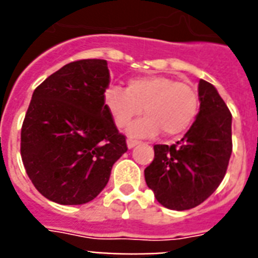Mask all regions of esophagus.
Here are the masks:
<instances>
[{
	"mask_svg": "<svg viewBox=\"0 0 258 258\" xmlns=\"http://www.w3.org/2000/svg\"><path fill=\"white\" fill-rule=\"evenodd\" d=\"M141 142L138 141V139H134V138L130 137L128 139H127V146H128V149H133V147H135L137 145H139Z\"/></svg>",
	"mask_w": 258,
	"mask_h": 258,
	"instance_id": "34e87169",
	"label": "esophagus"
}]
</instances>
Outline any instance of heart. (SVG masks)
I'll return each instance as SVG.
<instances>
[{
	"mask_svg": "<svg viewBox=\"0 0 258 258\" xmlns=\"http://www.w3.org/2000/svg\"><path fill=\"white\" fill-rule=\"evenodd\" d=\"M104 103L119 128L128 125L145 109L147 116L130 128L135 135H155L159 130L166 137L180 135L191 127L200 108L196 89L167 76L131 79L127 89L111 87Z\"/></svg>",
	"mask_w": 258,
	"mask_h": 258,
	"instance_id": "1",
	"label": "heart"
}]
</instances>
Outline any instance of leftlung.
<instances>
[{
  "instance_id": "8db88e82",
  "label": "left lung",
  "mask_w": 258,
  "mask_h": 258,
  "mask_svg": "<svg viewBox=\"0 0 258 258\" xmlns=\"http://www.w3.org/2000/svg\"><path fill=\"white\" fill-rule=\"evenodd\" d=\"M200 112L175 145L154 146L146 183L171 210H188L206 201L224 179L232 155V113L213 84L200 80Z\"/></svg>"
}]
</instances>
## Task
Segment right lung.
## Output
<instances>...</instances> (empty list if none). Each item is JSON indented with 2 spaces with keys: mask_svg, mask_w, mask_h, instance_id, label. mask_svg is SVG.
<instances>
[{
  "mask_svg": "<svg viewBox=\"0 0 258 258\" xmlns=\"http://www.w3.org/2000/svg\"><path fill=\"white\" fill-rule=\"evenodd\" d=\"M105 60L67 64L34 89L21 127V158L34 187L60 205L87 204L127 151L105 107Z\"/></svg>",
  "mask_w": 258,
  "mask_h": 258,
  "instance_id": "right-lung-1",
  "label": "right lung"
}]
</instances>
